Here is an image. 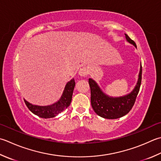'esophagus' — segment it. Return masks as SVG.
Here are the masks:
<instances>
[{
  "label": "esophagus",
  "instance_id": "34e87169",
  "mask_svg": "<svg viewBox=\"0 0 161 161\" xmlns=\"http://www.w3.org/2000/svg\"><path fill=\"white\" fill-rule=\"evenodd\" d=\"M88 70H87V68H85V67H84V68H81L80 70V71H79V74H80V76H82V77H86V75H88Z\"/></svg>",
  "mask_w": 161,
  "mask_h": 161
}]
</instances>
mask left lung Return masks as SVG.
Returning <instances> with one entry per match:
<instances>
[{
	"label": "left lung",
	"instance_id": "obj_1",
	"mask_svg": "<svg viewBox=\"0 0 161 161\" xmlns=\"http://www.w3.org/2000/svg\"><path fill=\"white\" fill-rule=\"evenodd\" d=\"M128 42L136 46V44L131 40L128 35L125 34ZM142 65L139 74V79L134 90L127 96L120 97H109L104 94L92 79H89L91 89V106L96 114L105 119H114L122 117L130 111L135 103L139 93L142 81Z\"/></svg>",
	"mask_w": 161,
	"mask_h": 161
}]
</instances>
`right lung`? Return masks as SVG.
<instances>
[{
	"label": "right lung",
	"instance_id": "right-lung-1",
	"mask_svg": "<svg viewBox=\"0 0 161 161\" xmlns=\"http://www.w3.org/2000/svg\"><path fill=\"white\" fill-rule=\"evenodd\" d=\"M75 86V81L74 79L71 80L66 84L64 93L57 103L48 106H37L33 105L32 104L28 103L24 100L25 104L27 108L34 114L44 119H51L55 117L59 113H61L64 110L68 108L70 105L72 93Z\"/></svg>",
	"mask_w": 161,
	"mask_h": 161
}]
</instances>
